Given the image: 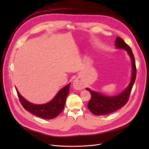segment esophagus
<instances>
[{
  "instance_id": "esophagus-1",
  "label": "esophagus",
  "mask_w": 149,
  "mask_h": 149,
  "mask_svg": "<svg viewBox=\"0 0 149 149\" xmlns=\"http://www.w3.org/2000/svg\"><path fill=\"white\" fill-rule=\"evenodd\" d=\"M73 88L76 90H81L83 88V84L80 82V81L77 79L74 80L72 83Z\"/></svg>"
}]
</instances>
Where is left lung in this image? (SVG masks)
I'll return each instance as SVG.
<instances>
[{"instance_id":"1","label":"left lung","mask_w":149,"mask_h":149,"mask_svg":"<svg viewBox=\"0 0 149 149\" xmlns=\"http://www.w3.org/2000/svg\"><path fill=\"white\" fill-rule=\"evenodd\" d=\"M116 49L126 50L132 61V77L127 87L118 95L115 96H107L100 92L86 88L91 94V98L88 103L89 110L95 115H104L111 113L123 107L127 102L133 86L135 83L136 75V68L134 54L130 47L119 37L115 40Z\"/></svg>"}]
</instances>
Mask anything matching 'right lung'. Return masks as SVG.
I'll return each mask as SVG.
<instances>
[{
	"mask_svg": "<svg viewBox=\"0 0 149 149\" xmlns=\"http://www.w3.org/2000/svg\"><path fill=\"white\" fill-rule=\"evenodd\" d=\"M70 84L60 89L51 101L43 104L30 103L20 94L17 88L16 91L20 103L25 110L43 119L50 120L58 116L63 110L66 100L69 94Z\"/></svg>",
	"mask_w": 149,
	"mask_h": 149,
	"instance_id": "add662e5",
	"label": "right lung"
}]
</instances>
